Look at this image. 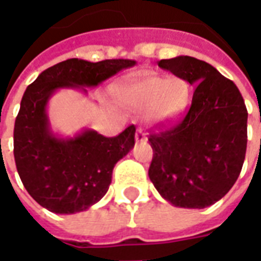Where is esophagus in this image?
I'll list each match as a JSON object with an SVG mask.
<instances>
[{
	"label": "esophagus",
	"instance_id": "34e87169",
	"mask_svg": "<svg viewBox=\"0 0 261 261\" xmlns=\"http://www.w3.org/2000/svg\"><path fill=\"white\" fill-rule=\"evenodd\" d=\"M136 141L137 142H144L147 141V134H145V131L142 130V128H138L136 133Z\"/></svg>",
	"mask_w": 261,
	"mask_h": 261
}]
</instances>
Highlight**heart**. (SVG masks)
Instances as JSON below:
<instances>
[{"label": "heart", "mask_w": 261, "mask_h": 261, "mask_svg": "<svg viewBox=\"0 0 261 261\" xmlns=\"http://www.w3.org/2000/svg\"><path fill=\"white\" fill-rule=\"evenodd\" d=\"M123 102L133 109L149 108L152 119L168 121L175 119L189 100V86L180 78L145 75L121 89Z\"/></svg>", "instance_id": "b5f03b06"}]
</instances>
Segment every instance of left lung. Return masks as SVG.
Segmentation results:
<instances>
[{"instance_id": "1", "label": "left lung", "mask_w": 261, "mask_h": 261, "mask_svg": "<svg viewBox=\"0 0 261 261\" xmlns=\"http://www.w3.org/2000/svg\"><path fill=\"white\" fill-rule=\"evenodd\" d=\"M158 65L194 89L192 105L180 119L149 133V179L176 207L213 205L241 175L247 145L245 100L233 81L205 61L180 56Z\"/></svg>"}]
</instances>
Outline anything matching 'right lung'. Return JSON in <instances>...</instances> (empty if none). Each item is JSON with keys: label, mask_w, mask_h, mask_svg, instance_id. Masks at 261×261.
<instances>
[{"label": "right lung", "mask_w": 261, "mask_h": 261, "mask_svg": "<svg viewBox=\"0 0 261 261\" xmlns=\"http://www.w3.org/2000/svg\"><path fill=\"white\" fill-rule=\"evenodd\" d=\"M134 64V60L123 59L99 63L69 59L43 71L26 88L15 120V164L28 193L48 211L80 213L99 201L112 183L114 165L136 142L134 124L116 137L86 130L60 140L48 131V97L59 88L96 86Z\"/></svg>", "instance_id": "1"}]
</instances>
